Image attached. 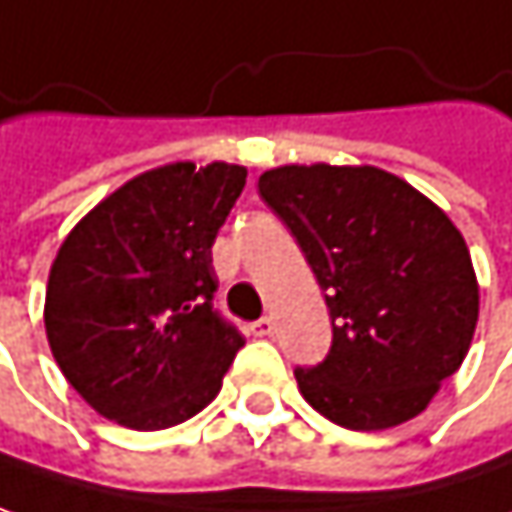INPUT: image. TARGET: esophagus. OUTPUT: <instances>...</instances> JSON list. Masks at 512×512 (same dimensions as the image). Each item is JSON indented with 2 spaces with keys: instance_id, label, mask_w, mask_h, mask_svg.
<instances>
[{
  "instance_id": "1",
  "label": "esophagus",
  "mask_w": 512,
  "mask_h": 512,
  "mask_svg": "<svg viewBox=\"0 0 512 512\" xmlns=\"http://www.w3.org/2000/svg\"><path fill=\"white\" fill-rule=\"evenodd\" d=\"M252 334L255 337H272L275 334V325H272V319H257V322H252Z\"/></svg>"
}]
</instances>
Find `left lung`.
<instances>
[{
	"mask_svg": "<svg viewBox=\"0 0 512 512\" xmlns=\"http://www.w3.org/2000/svg\"><path fill=\"white\" fill-rule=\"evenodd\" d=\"M260 199L290 228L325 290L334 340L296 369L313 410L351 431L419 416L478 325L463 234L431 199L378 166H278Z\"/></svg>",
	"mask_w": 512,
	"mask_h": 512,
	"instance_id": "left-lung-1",
	"label": "left lung"
}]
</instances>
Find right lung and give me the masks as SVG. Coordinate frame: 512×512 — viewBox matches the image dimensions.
<instances>
[{
  "label": "right lung",
  "mask_w": 512,
  "mask_h": 512,
  "mask_svg": "<svg viewBox=\"0 0 512 512\" xmlns=\"http://www.w3.org/2000/svg\"><path fill=\"white\" fill-rule=\"evenodd\" d=\"M246 166L169 163L99 202L49 272L46 337L96 413L161 431L208 407L243 334L213 310V240Z\"/></svg>",
  "instance_id": "1"
}]
</instances>
